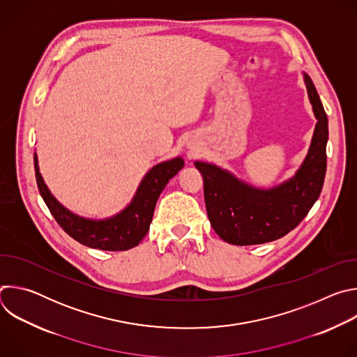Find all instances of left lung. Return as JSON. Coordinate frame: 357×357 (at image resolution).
Here are the masks:
<instances>
[{
  "instance_id": "8db88e82",
  "label": "left lung",
  "mask_w": 357,
  "mask_h": 357,
  "mask_svg": "<svg viewBox=\"0 0 357 357\" xmlns=\"http://www.w3.org/2000/svg\"><path fill=\"white\" fill-rule=\"evenodd\" d=\"M318 120L308 155L294 178L273 188L250 186L206 162L195 167L203 176L206 212L213 230L236 245L268 243L295 229L321 195L326 174L328 117L311 77L303 73Z\"/></svg>"
}]
</instances>
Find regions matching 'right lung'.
<instances>
[{
	"label": "right lung",
	"mask_w": 357,
	"mask_h": 357,
	"mask_svg": "<svg viewBox=\"0 0 357 357\" xmlns=\"http://www.w3.org/2000/svg\"><path fill=\"white\" fill-rule=\"evenodd\" d=\"M33 164L39 193L59 226L76 241L106 251H124L139 244L149 230L161 192L183 168L182 158L155 165L144 176L135 196L123 212L106 220H90L69 212L49 192L39 174L36 154H33Z\"/></svg>",
	"instance_id": "obj_1"
}]
</instances>
